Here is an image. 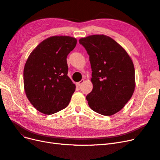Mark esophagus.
Wrapping results in <instances>:
<instances>
[{
	"mask_svg": "<svg viewBox=\"0 0 160 160\" xmlns=\"http://www.w3.org/2000/svg\"><path fill=\"white\" fill-rule=\"evenodd\" d=\"M84 81H85V80H84V79H82L81 81L78 82V83H76V85H77V87H79V86H81L82 84H83V83H84Z\"/></svg>",
	"mask_w": 160,
	"mask_h": 160,
	"instance_id": "esophagus-1",
	"label": "esophagus"
}]
</instances>
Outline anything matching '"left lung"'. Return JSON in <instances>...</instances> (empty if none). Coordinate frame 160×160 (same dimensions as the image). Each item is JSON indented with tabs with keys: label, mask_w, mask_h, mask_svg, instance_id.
Segmentation results:
<instances>
[{
	"label": "left lung",
	"mask_w": 160,
	"mask_h": 160,
	"mask_svg": "<svg viewBox=\"0 0 160 160\" xmlns=\"http://www.w3.org/2000/svg\"><path fill=\"white\" fill-rule=\"evenodd\" d=\"M79 43L89 55L93 89L86 97L90 108L110 116L122 109L135 88V68L127 51L112 38L93 35Z\"/></svg>",
	"instance_id": "1"
}]
</instances>
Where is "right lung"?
<instances>
[{
	"instance_id": "add662e5",
	"label": "right lung",
	"mask_w": 160,
	"mask_h": 160,
	"mask_svg": "<svg viewBox=\"0 0 160 160\" xmlns=\"http://www.w3.org/2000/svg\"><path fill=\"white\" fill-rule=\"evenodd\" d=\"M77 39L52 36L39 43L28 56L24 67V89L37 110L51 115L69 105L75 85L67 75V57Z\"/></svg>"
}]
</instances>
